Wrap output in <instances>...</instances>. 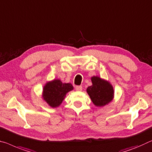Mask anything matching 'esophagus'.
<instances>
[{"label":"esophagus","instance_id":"34e87169","mask_svg":"<svg viewBox=\"0 0 152 152\" xmlns=\"http://www.w3.org/2000/svg\"><path fill=\"white\" fill-rule=\"evenodd\" d=\"M75 90L77 91H81V90H82V86H75Z\"/></svg>","mask_w":152,"mask_h":152}]
</instances>
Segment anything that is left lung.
<instances>
[{"label": "left lung", "instance_id": "obj_1", "mask_svg": "<svg viewBox=\"0 0 152 152\" xmlns=\"http://www.w3.org/2000/svg\"><path fill=\"white\" fill-rule=\"evenodd\" d=\"M92 85L87 88V92L96 106L102 107L110 102L113 98V86L99 77L91 78Z\"/></svg>", "mask_w": 152, "mask_h": 152}]
</instances>
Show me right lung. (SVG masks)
<instances>
[{
	"instance_id": "obj_1",
	"label": "right lung",
	"mask_w": 152,
	"mask_h": 152,
	"mask_svg": "<svg viewBox=\"0 0 152 152\" xmlns=\"http://www.w3.org/2000/svg\"><path fill=\"white\" fill-rule=\"evenodd\" d=\"M73 89L71 83H63L60 79H54L44 86L43 98L50 107H56L62 103L66 93Z\"/></svg>"
}]
</instances>
